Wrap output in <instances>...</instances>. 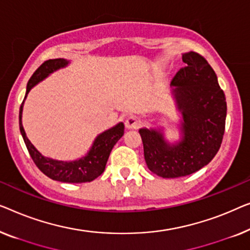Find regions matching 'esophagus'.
Here are the masks:
<instances>
[{
    "label": "esophagus",
    "instance_id": "1",
    "mask_svg": "<svg viewBox=\"0 0 250 250\" xmlns=\"http://www.w3.org/2000/svg\"><path fill=\"white\" fill-rule=\"evenodd\" d=\"M140 125H142V121L136 115H131V117L126 118L125 120V126L128 129H138Z\"/></svg>",
    "mask_w": 250,
    "mask_h": 250
}]
</instances>
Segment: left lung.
<instances>
[{
  "instance_id": "left-lung-1",
  "label": "left lung",
  "mask_w": 250,
  "mask_h": 250,
  "mask_svg": "<svg viewBox=\"0 0 250 250\" xmlns=\"http://www.w3.org/2000/svg\"><path fill=\"white\" fill-rule=\"evenodd\" d=\"M182 60L187 66L179 70L172 85L184 117V139L170 146L155 130H139L147 167L163 178L186 177L208 164L226 130V95L212 66L196 52L184 54Z\"/></svg>"
}]
</instances>
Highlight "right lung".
Wrapping results in <instances>:
<instances>
[{
	"instance_id": "1",
	"label": "right lung",
	"mask_w": 250,
	"mask_h": 250,
	"mask_svg": "<svg viewBox=\"0 0 250 250\" xmlns=\"http://www.w3.org/2000/svg\"><path fill=\"white\" fill-rule=\"evenodd\" d=\"M68 64V61L64 59H53L47 60L38 66L36 71L30 77L29 82L27 83V91L29 93L31 87L43 80L51 72L55 71L62 66ZM24 101V100H23ZM23 101L21 103L19 111V126L20 132L22 135L23 142L29 152V155L33 159L36 167L43 172L48 178L56 181L68 182V184H83V182H90L101 175L105 170V165L110 156V153L113 146L121 138L125 131L124 124H119L118 125L101 133L95 140L93 147L87 154L86 157L75 162H61L46 159L33 146V144L27 138L24 132L22 124H21V113H22Z\"/></svg>"
}]
</instances>
